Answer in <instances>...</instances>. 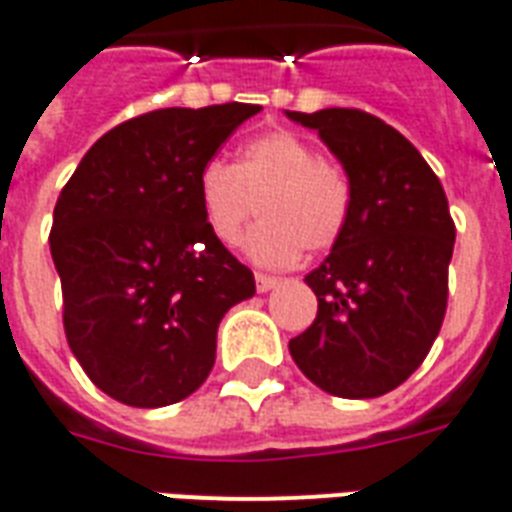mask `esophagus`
<instances>
[{
	"instance_id": "34e87169",
	"label": "esophagus",
	"mask_w": 512,
	"mask_h": 512,
	"mask_svg": "<svg viewBox=\"0 0 512 512\" xmlns=\"http://www.w3.org/2000/svg\"><path fill=\"white\" fill-rule=\"evenodd\" d=\"M277 283H280V280H277V277L264 275V272H256V291H259V293L272 291V288H275Z\"/></svg>"
}]
</instances>
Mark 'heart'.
Returning a JSON list of instances; mask_svg holds the SVG:
<instances>
[{
    "mask_svg": "<svg viewBox=\"0 0 512 512\" xmlns=\"http://www.w3.org/2000/svg\"><path fill=\"white\" fill-rule=\"evenodd\" d=\"M261 200L264 221L245 237V253L264 267H291L304 248L339 243L352 208L350 178L293 130H269L243 146L237 162H205L197 176L202 221L221 245H237Z\"/></svg>",
    "mask_w": 512,
    "mask_h": 512,
    "instance_id": "b5f03b06",
    "label": "heart"
}]
</instances>
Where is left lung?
I'll list each match as a JSON object with an SVG mask.
<instances>
[{
	"mask_svg": "<svg viewBox=\"0 0 512 512\" xmlns=\"http://www.w3.org/2000/svg\"><path fill=\"white\" fill-rule=\"evenodd\" d=\"M342 162L350 221L304 277L318 318L288 342L301 374L339 398H379L414 374L441 331L454 221L414 144L360 109L285 112Z\"/></svg>",
	"mask_w": 512,
	"mask_h": 512,
	"instance_id": "left-lung-1",
	"label": "left lung"
}]
</instances>
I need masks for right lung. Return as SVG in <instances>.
Returning a JSON list of instances; mask_svg holds the SVG:
<instances>
[{"instance_id": "add662e5", "label": "right lung", "mask_w": 512, "mask_h": 512, "mask_svg": "<svg viewBox=\"0 0 512 512\" xmlns=\"http://www.w3.org/2000/svg\"><path fill=\"white\" fill-rule=\"evenodd\" d=\"M256 104L157 109L95 141L55 202L50 253L66 339L90 382L125 406L189 398L216 363V331L256 293L211 235L197 176Z\"/></svg>"}]
</instances>
